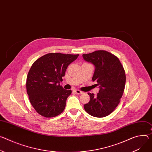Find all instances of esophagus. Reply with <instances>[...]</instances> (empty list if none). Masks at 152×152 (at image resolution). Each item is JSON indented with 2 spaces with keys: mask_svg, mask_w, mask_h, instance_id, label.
<instances>
[{
  "mask_svg": "<svg viewBox=\"0 0 152 152\" xmlns=\"http://www.w3.org/2000/svg\"><path fill=\"white\" fill-rule=\"evenodd\" d=\"M75 92L76 94H80L83 93V92L79 90H75Z\"/></svg>",
  "mask_w": 152,
  "mask_h": 152,
  "instance_id": "obj_1",
  "label": "esophagus"
}]
</instances>
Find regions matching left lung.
<instances>
[{"label":"left lung","instance_id":"1","mask_svg":"<svg viewBox=\"0 0 152 152\" xmlns=\"http://www.w3.org/2000/svg\"><path fill=\"white\" fill-rule=\"evenodd\" d=\"M83 58L95 66L92 77L97 82L99 93L94 95L88 93L90 101L84 105L91 116L103 118L112 113L120 102L126 85V73L119 59L105 50H97L82 54Z\"/></svg>","mask_w":152,"mask_h":152}]
</instances>
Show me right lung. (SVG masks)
<instances>
[{
    "label": "right lung",
    "mask_w": 152,
    "mask_h": 152,
    "mask_svg": "<svg viewBox=\"0 0 152 152\" xmlns=\"http://www.w3.org/2000/svg\"><path fill=\"white\" fill-rule=\"evenodd\" d=\"M77 54L50 53L37 59L27 75L26 88L31 104L36 111L45 118L60 115L65 108L72 90L60 86L68 66Z\"/></svg>",
    "instance_id": "right-lung-1"
}]
</instances>
